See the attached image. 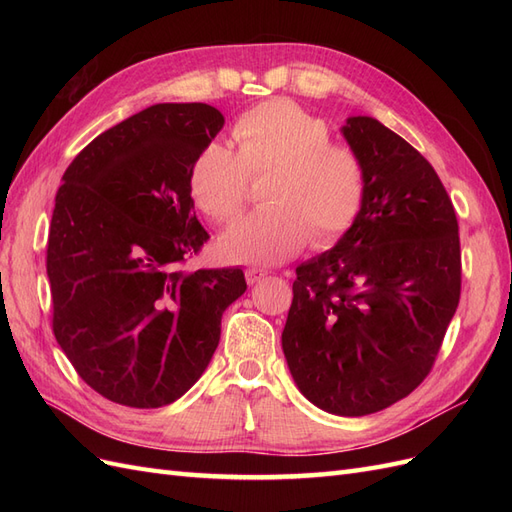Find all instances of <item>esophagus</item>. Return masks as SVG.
I'll return each mask as SVG.
<instances>
[{
  "instance_id": "esophagus-1",
  "label": "esophagus",
  "mask_w": 512,
  "mask_h": 512,
  "mask_svg": "<svg viewBox=\"0 0 512 512\" xmlns=\"http://www.w3.org/2000/svg\"><path fill=\"white\" fill-rule=\"evenodd\" d=\"M265 277H267V271H265V269H258V267L245 269V280H247V284H250V286L258 284L260 280H265Z\"/></svg>"
}]
</instances>
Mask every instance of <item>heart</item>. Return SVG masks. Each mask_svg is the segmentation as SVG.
<instances>
[{
	"mask_svg": "<svg viewBox=\"0 0 512 512\" xmlns=\"http://www.w3.org/2000/svg\"><path fill=\"white\" fill-rule=\"evenodd\" d=\"M237 149L211 141L196 153L188 190L215 224L235 222L250 192V177L271 170L262 185L267 207L247 215L220 239L230 262L277 265L307 241L329 250L359 220L367 170L356 149L331 141L327 119L297 102L275 98L243 111L232 123Z\"/></svg>",
	"mask_w": 512,
	"mask_h": 512,
	"instance_id": "b5f03b06",
	"label": "heart"
}]
</instances>
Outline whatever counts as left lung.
I'll return each instance as SVG.
<instances>
[{"label":"left lung","mask_w":512,"mask_h":512,"mask_svg":"<svg viewBox=\"0 0 512 512\" xmlns=\"http://www.w3.org/2000/svg\"><path fill=\"white\" fill-rule=\"evenodd\" d=\"M342 132L367 170L365 205L331 252L297 269L282 348L314 406L365 416L433 369L461 297V247L451 196L421 153L371 117Z\"/></svg>","instance_id":"1"}]
</instances>
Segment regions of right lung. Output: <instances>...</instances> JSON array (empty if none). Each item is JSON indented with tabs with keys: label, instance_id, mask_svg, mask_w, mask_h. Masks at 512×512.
<instances>
[{
	"label": "right lung",
	"instance_id": "1",
	"mask_svg": "<svg viewBox=\"0 0 512 512\" xmlns=\"http://www.w3.org/2000/svg\"><path fill=\"white\" fill-rule=\"evenodd\" d=\"M224 126L209 104H156L94 138L64 173L46 245L53 333L102 397L173 404L203 376L241 269L181 267L209 239L188 190Z\"/></svg>",
	"mask_w": 512,
	"mask_h": 512
}]
</instances>
